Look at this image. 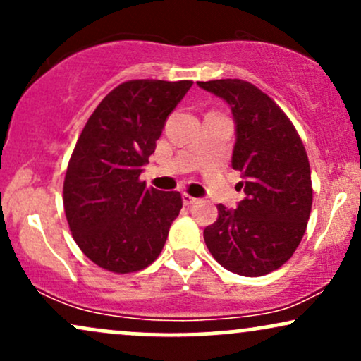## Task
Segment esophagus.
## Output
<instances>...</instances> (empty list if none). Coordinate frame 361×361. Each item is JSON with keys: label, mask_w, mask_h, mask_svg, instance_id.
<instances>
[{"label": "esophagus", "mask_w": 361, "mask_h": 361, "mask_svg": "<svg viewBox=\"0 0 361 361\" xmlns=\"http://www.w3.org/2000/svg\"><path fill=\"white\" fill-rule=\"evenodd\" d=\"M181 198H183L185 205H193L195 202H197V198L192 197V195H188V193H183V197H181Z\"/></svg>", "instance_id": "34e87169"}]
</instances>
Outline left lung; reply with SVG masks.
<instances>
[{"mask_svg": "<svg viewBox=\"0 0 361 361\" xmlns=\"http://www.w3.org/2000/svg\"><path fill=\"white\" fill-rule=\"evenodd\" d=\"M233 111V168L241 171L246 197L235 209L217 205L207 226L209 251L226 270L263 276L292 258L312 207L310 166L304 144L287 115L268 94L243 80L198 81Z\"/></svg>", "mask_w": 361, "mask_h": 361, "instance_id": "obj_1", "label": "left lung"}]
</instances>
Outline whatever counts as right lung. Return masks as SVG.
Masks as SVG:
<instances>
[{
    "instance_id": "right-lung-1",
    "label": "right lung",
    "mask_w": 361,
    "mask_h": 361,
    "mask_svg": "<svg viewBox=\"0 0 361 361\" xmlns=\"http://www.w3.org/2000/svg\"><path fill=\"white\" fill-rule=\"evenodd\" d=\"M192 81L134 80L103 98L82 128L64 178L74 241L100 268L142 270L159 256L181 195L147 188L139 176L166 118Z\"/></svg>"
}]
</instances>
